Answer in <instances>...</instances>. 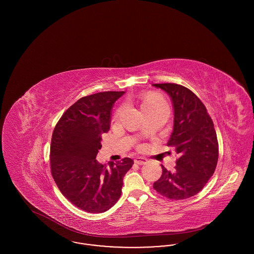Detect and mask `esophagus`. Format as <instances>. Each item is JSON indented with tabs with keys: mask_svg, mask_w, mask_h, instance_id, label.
I'll use <instances>...</instances> for the list:
<instances>
[{
	"mask_svg": "<svg viewBox=\"0 0 254 254\" xmlns=\"http://www.w3.org/2000/svg\"><path fill=\"white\" fill-rule=\"evenodd\" d=\"M134 162L139 165H144L147 162V159L145 157H136L134 159Z\"/></svg>",
	"mask_w": 254,
	"mask_h": 254,
	"instance_id": "34e87169",
	"label": "esophagus"
}]
</instances>
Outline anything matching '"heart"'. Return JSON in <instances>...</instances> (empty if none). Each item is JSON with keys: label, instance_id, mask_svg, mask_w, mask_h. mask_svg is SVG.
<instances>
[{"label": "heart", "instance_id": "obj_1", "mask_svg": "<svg viewBox=\"0 0 254 254\" xmlns=\"http://www.w3.org/2000/svg\"><path fill=\"white\" fill-rule=\"evenodd\" d=\"M141 107L143 111L149 110V109H160V108H168V104L165 99L161 95L156 93L147 94L143 98Z\"/></svg>", "mask_w": 254, "mask_h": 254}]
</instances>
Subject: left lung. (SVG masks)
I'll use <instances>...</instances> for the list:
<instances>
[{"label":"left lung","mask_w":254,"mask_h":254,"mask_svg":"<svg viewBox=\"0 0 254 254\" xmlns=\"http://www.w3.org/2000/svg\"><path fill=\"white\" fill-rule=\"evenodd\" d=\"M169 94L174 109L173 131L168 145L178 154L175 169L162 166L154 190L172 200H184L202 190L217 166V135L201 100L189 88L177 84H154Z\"/></svg>","instance_id":"left-lung-1"}]
</instances>
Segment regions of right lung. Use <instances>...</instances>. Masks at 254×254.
<instances>
[{
  "instance_id": "obj_1",
  "label": "right lung",
  "mask_w": 254,
  "mask_h": 254,
  "mask_svg": "<svg viewBox=\"0 0 254 254\" xmlns=\"http://www.w3.org/2000/svg\"><path fill=\"white\" fill-rule=\"evenodd\" d=\"M125 91H105L79 99L57 123L51 139V174L62 194L90 213L116 204L132 159L102 165L96 160L102 135L110 127L111 109Z\"/></svg>"
}]
</instances>
